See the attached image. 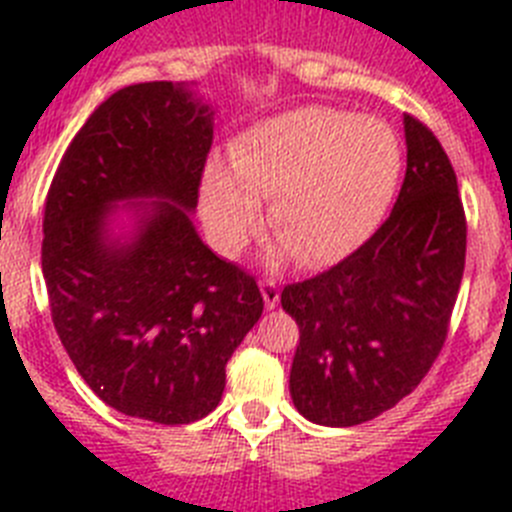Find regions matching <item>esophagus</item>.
<instances>
[{
  "label": "esophagus",
  "instance_id": "obj_1",
  "mask_svg": "<svg viewBox=\"0 0 512 512\" xmlns=\"http://www.w3.org/2000/svg\"><path fill=\"white\" fill-rule=\"evenodd\" d=\"M259 287H261V295H264L266 307L274 310V307L279 305V284L274 282V279H261Z\"/></svg>",
  "mask_w": 512,
  "mask_h": 512
}]
</instances>
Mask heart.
<instances>
[{
	"instance_id": "obj_1",
	"label": "heart",
	"mask_w": 512,
	"mask_h": 512,
	"mask_svg": "<svg viewBox=\"0 0 512 512\" xmlns=\"http://www.w3.org/2000/svg\"><path fill=\"white\" fill-rule=\"evenodd\" d=\"M230 166H210L202 217L220 251L235 253L269 202L274 233L300 264L346 259L379 228L402 171L397 135L377 117L297 107L235 140Z\"/></svg>"
}]
</instances>
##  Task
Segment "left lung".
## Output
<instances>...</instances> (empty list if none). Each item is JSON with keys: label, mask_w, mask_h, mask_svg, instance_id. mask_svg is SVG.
I'll list each match as a JSON object with an SVG mask.
<instances>
[{"label": "left lung", "mask_w": 512, "mask_h": 512, "mask_svg": "<svg viewBox=\"0 0 512 512\" xmlns=\"http://www.w3.org/2000/svg\"><path fill=\"white\" fill-rule=\"evenodd\" d=\"M408 169L390 217L346 259L287 284L300 325L289 392L318 425H359L423 382L449 336L467 256L456 174L436 135L405 115Z\"/></svg>", "instance_id": "left-lung-1"}]
</instances>
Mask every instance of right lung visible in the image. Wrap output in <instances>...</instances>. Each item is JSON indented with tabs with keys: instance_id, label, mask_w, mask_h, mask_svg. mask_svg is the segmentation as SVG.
I'll use <instances>...</instances> for the list:
<instances>
[{
	"instance_id": "1",
	"label": "right lung",
	"mask_w": 512,
	"mask_h": 512,
	"mask_svg": "<svg viewBox=\"0 0 512 512\" xmlns=\"http://www.w3.org/2000/svg\"><path fill=\"white\" fill-rule=\"evenodd\" d=\"M212 112L192 89H117L81 125L43 215V277L56 333L94 395L130 418L184 425L217 408L225 364L264 310L251 274L200 241L197 207ZM139 207L130 242L106 230Z\"/></svg>"
}]
</instances>
